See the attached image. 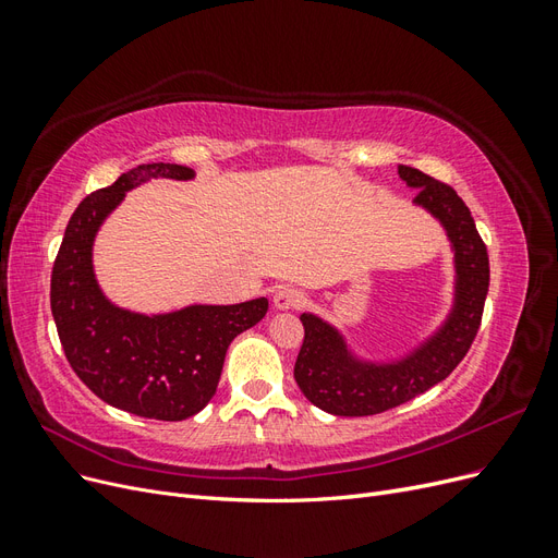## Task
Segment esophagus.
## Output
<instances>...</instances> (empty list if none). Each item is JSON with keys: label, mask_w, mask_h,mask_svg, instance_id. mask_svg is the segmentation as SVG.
<instances>
[{"label": "esophagus", "mask_w": 558, "mask_h": 558, "mask_svg": "<svg viewBox=\"0 0 558 558\" xmlns=\"http://www.w3.org/2000/svg\"><path fill=\"white\" fill-rule=\"evenodd\" d=\"M272 302L277 310H298L305 305V295H302V291L293 289V286H279L272 295Z\"/></svg>", "instance_id": "esophagus-1"}]
</instances>
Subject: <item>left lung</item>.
<instances>
[{
  "instance_id": "left-lung-1",
  "label": "left lung",
  "mask_w": 558,
  "mask_h": 558,
  "mask_svg": "<svg viewBox=\"0 0 558 558\" xmlns=\"http://www.w3.org/2000/svg\"><path fill=\"white\" fill-rule=\"evenodd\" d=\"M400 179L416 189L414 205L433 214L453 251V305L445 324L408 356L391 363L361 361L344 335L316 314H302L305 326L295 361V381L305 398L335 416H369L408 402L447 379L475 340L488 293V253L465 202L451 185L398 165Z\"/></svg>"
}]
</instances>
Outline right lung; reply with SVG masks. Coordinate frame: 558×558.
I'll return each mask as SVG.
<instances>
[{
  "label": "right lung",
  "mask_w": 558,
  "mask_h": 558,
  "mask_svg": "<svg viewBox=\"0 0 558 558\" xmlns=\"http://www.w3.org/2000/svg\"><path fill=\"white\" fill-rule=\"evenodd\" d=\"M193 177L183 165H140L109 189L90 193L66 223L50 275V312L78 379L111 408L158 421H183L205 410L230 342L267 314V298H256L148 316L113 305L99 289L95 234L125 193L150 179Z\"/></svg>",
  "instance_id": "1"
}]
</instances>
